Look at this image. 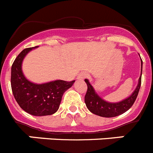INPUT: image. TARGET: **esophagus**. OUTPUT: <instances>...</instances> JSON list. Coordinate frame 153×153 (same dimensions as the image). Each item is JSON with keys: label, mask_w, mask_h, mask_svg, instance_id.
<instances>
[{"label": "esophagus", "mask_w": 153, "mask_h": 153, "mask_svg": "<svg viewBox=\"0 0 153 153\" xmlns=\"http://www.w3.org/2000/svg\"><path fill=\"white\" fill-rule=\"evenodd\" d=\"M86 77V74H85V73H80V74H79V75L77 76V79H79V80H83L84 78Z\"/></svg>", "instance_id": "34e87169"}]
</instances>
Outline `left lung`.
Wrapping results in <instances>:
<instances>
[{"mask_svg":"<svg viewBox=\"0 0 153 153\" xmlns=\"http://www.w3.org/2000/svg\"><path fill=\"white\" fill-rule=\"evenodd\" d=\"M142 71H143V60L141 59V76L139 79V83L134 92L123 100L118 102H109L102 100L96 93L93 86L90 83L87 79H85V82L87 84V91L85 95V103L87 109L93 114L102 117H115L121 115L129 110L134 102L136 101L138 93L141 86Z\"/></svg>","mask_w":153,"mask_h":153,"instance_id":"left-lung-1","label":"left lung"}]
</instances>
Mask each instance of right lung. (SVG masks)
I'll use <instances>...</instances> for the list:
<instances>
[{
  "label": "right lung",
  "instance_id": "right-lung-1",
  "mask_svg": "<svg viewBox=\"0 0 153 153\" xmlns=\"http://www.w3.org/2000/svg\"><path fill=\"white\" fill-rule=\"evenodd\" d=\"M37 47L23 50L13 61L11 67V89L18 105L25 112L33 116L43 117L56 113L59 109L62 97L70 88L75 80L51 81L36 84L28 80L22 71L24 58Z\"/></svg>",
  "mask_w": 153,
  "mask_h": 153
}]
</instances>
